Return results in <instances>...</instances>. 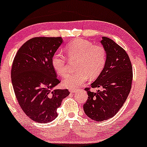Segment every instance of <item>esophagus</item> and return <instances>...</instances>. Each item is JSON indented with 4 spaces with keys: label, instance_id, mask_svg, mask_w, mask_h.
Listing matches in <instances>:
<instances>
[{
    "label": "esophagus",
    "instance_id": "esophagus-1",
    "mask_svg": "<svg viewBox=\"0 0 147 147\" xmlns=\"http://www.w3.org/2000/svg\"><path fill=\"white\" fill-rule=\"evenodd\" d=\"M70 91L72 93H75L77 92V89H70Z\"/></svg>",
    "mask_w": 147,
    "mask_h": 147
}]
</instances>
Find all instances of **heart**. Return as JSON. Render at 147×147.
Returning a JSON list of instances; mask_svg holds the SVG:
<instances>
[{"label":"heart","instance_id":"b5f03b06","mask_svg":"<svg viewBox=\"0 0 147 147\" xmlns=\"http://www.w3.org/2000/svg\"><path fill=\"white\" fill-rule=\"evenodd\" d=\"M69 59L77 61V72L68 75L63 81V85L70 88H76L84 84L88 77L94 79L99 76L105 68L107 61V51L102 45H94L88 40L78 39L72 41L65 48ZM53 68L58 75L64 77L68 72L66 57L55 53L51 59Z\"/></svg>","mask_w":147,"mask_h":147}]
</instances>
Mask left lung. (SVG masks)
Instances as JSON below:
<instances>
[{
	"mask_svg": "<svg viewBox=\"0 0 147 147\" xmlns=\"http://www.w3.org/2000/svg\"><path fill=\"white\" fill-rule=\"evenodd\" d=\"M100 43L107 51V61L91 87L101 90L92 92L86 88L88 98L84 105L85 114L95 121H105L117 114L129 94L133 79L132 65L126 51L106 37H102Z\"/></svg>",
	"mask_w": 147,
	"mask_h": 147,
	"instance_id": "obj_1",
	"label": "left lung"
}]
</instances>
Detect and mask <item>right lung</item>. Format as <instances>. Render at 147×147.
I'll return each mask as SVG.
<instances>
[{"instance_id": "add662e5", "label": "right lung", "mask_w": 147, "mask_h": 147, "mask_svg": "<svg viewBox=\"0 0 147 147\" xmlns=\"http://www.w3.org/2000/svg\"><path fill=\"white\" fill-rule=\"evenodd\" d=\"M63 40L60 37L30 39L18 51L11 77L18 103L26 116L40 123H50L68 96V89H55L60 83L51 64L52 57Z\"/></svg>"}]
</instances>
